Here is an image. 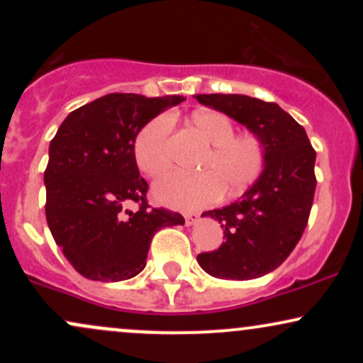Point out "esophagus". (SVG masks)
I'll use <instances>...</instances> for the list:
<instances>
[{
	"label": "esophagus",
	"mask_w": 363,
	"mask_h": 363,
	"mask_svg": "<svg viewBox=\"0 0 363 363\" xmlns=\"http://www.w3.org/2000/svg\"><path fill=\"white\" fill-rule=\"evenodd\" d=\"M198 218H199L198 213H186V215H184L186 225H193V223H196V222H198Z\"/></svg>",
	"instance_id": "esophagus-1"
}]
</instances>
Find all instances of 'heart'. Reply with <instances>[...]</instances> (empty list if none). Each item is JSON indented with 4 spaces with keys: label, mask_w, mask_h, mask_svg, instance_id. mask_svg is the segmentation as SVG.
<instances>
[{
    "label": "heart",
    "mask_w": 363,
    "mask_h": 363,
    "mask_svg": "<svg viewBox=\"0 0 363 363\" xmlns=\"http://www.w3.org/2000/svg\"><path fill=\"white\" fill-rule=\"evenodd\" d=\"M191 123L211 143L203 158L201 174L169 172L153 184V194L164 205L198 210L227 196H237L259 179L266 167V145L257 135H235L227 116L218 111H196ZM172 118L160 114L150 119L136 135L133 152L138 169L155 177L169 167Z\"/></svg>",
    "instance_id": "b5f03b06"
}]
</instances>
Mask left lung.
Wrapping results in <instances>:
<instances>
[{
  "label": "left lung",
  "instance_id": "8db88e82",
  "mask_svg": "<svg viewBox=\"0 0 363 363\" xmlns=\"http://www.w3.org/2000/svg\"><path fill=\"white\" fill-rule=\"evenodd\" d=\"M264 141L266 167L240 199L205 211L222 223L225 242L198 254L208 274L252 280L281 264L306 230L315 191V150L307 133L278 104L237 94L194 95Z\"/></svg>",
  "mask_w": 363,
  "mask_h": 363
}]
</instances>
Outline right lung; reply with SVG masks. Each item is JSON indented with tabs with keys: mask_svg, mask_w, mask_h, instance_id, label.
<instances>
[{
	"mask_svg": "<svg viewBox=\"0 0 363 363\" xmlns=\"http://www.w3.org/2000/svg\"><path fill=\"white\" fill-rule=\"evenodd\" d=\"M182 95L147 99L109 94L73 111L49 145L45 218L65 257L82 277L121 281L147 264L155 232L184 218L147 201L135 160L136 135ZM135 202L139 210L127 206Z\"/></svg>",
	"mask_w": 363,
	"mask_h": 363,
	"instance_id": "add662e5",
	"label": "right lung"
}]
</instances>
